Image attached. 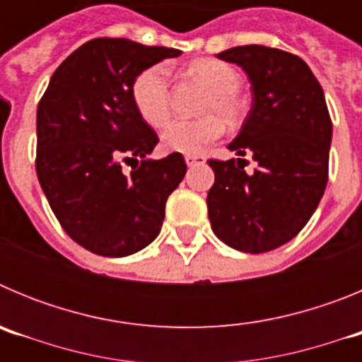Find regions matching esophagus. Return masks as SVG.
Here are the masks:
<instances>
[{
    "mask_svg": "<svg viewBox=\"0 0 362 362\" xmlns=\"http://www.w3.org/2000/svg\"><path fill=\"white\" fill-rule=\"evenodd\" d=\"M185 163L188 166H196V165H203L204 158L203 156H185Z\"/></svg>",
    "mask_w": 362,
    "mask_h": 362,
    "instance_id": "esophagus-1",
    "label": "esophagus"
}]
</instances>
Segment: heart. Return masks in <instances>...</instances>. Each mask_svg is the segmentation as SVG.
<instances>
[{
    "label": "heart",
    "instance_id": "b5f03b06",
    "mask_svg": "<svg viewBox=\"0 0 362 362\" xmlns=\"http://www.w3.org/2000/svg\"><path fill=\"white\" fill-rule=\"evenodd\" d=\"M190 74L210 90L201 107L204 116L199 119H175L166 124L161 145L168 152L199 156L225 132L221 119L232 127L241 123L245 105L238 95L241 76L230 63L204 57L192 63ZM132 99L139 116L150 127H163L170 116V74L166 65L158 63L137 74L132 83Z\"/></svg>",
    "mask_w": 362,
    "mask_h": 362
}]
</instances>
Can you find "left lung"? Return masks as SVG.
Returning a JSON list of instances; mask_svg holds the SVG:
<instances>
[{"mask_svg": "<svg viewBox=\"0 0 362 362\" xmlns=\"http://www.w3.org/2000/svg\"><path fill=\"white\" fill-rule=\"evenodd\" d=\"M238 63L252 83V108L228 145L246 159H209L216 181L206 204L214 233L246 254L276 250L317 209L328 183L332 119L325 94L299 56L263 45L217 54Z\"/></svg>", "mask_w": 362, "mask_h": 362, "instance_id": "8db88e82", "label": "left lung"}]
</instances>
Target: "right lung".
I'll return each mask as SVG.
<instances>
[{
  "instance_id": "right-lung-1",
  "label": "right lung",
  "mask_w": 362,
  "mask_h": 362,
  "mask_svg": "<svg viewBox=\"0 0 362 362\" xmlns=\"http://www.w3.org/2000/svg\"><path fill=\"white\" fill-rule=\"evenodd\" d=\"M179 54L95 37L57 66L40 99L37 179L63 230L92 254L124 257L150 245L187 174L181 153L146 159L159 137L132 99L137 74ZM130 160L138 165L127 175Z\"/></svg>"
}]
</instances>
